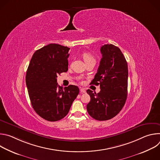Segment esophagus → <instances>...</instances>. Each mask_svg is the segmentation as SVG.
<instances>
[{"mask_svg": "<svg viewBox=\"0 0 160 160\" xmlns=\"http://www.w3.org/2000/svg\"><path fill=\"white\" fill-rule=\"evenodd\" d=\"M80 92H82V93H85L86 92V90H85V89L84 88H80Z\"/></svg>", "mask_w": 160, "mask_h": 160, "instance_id": "obj_1", "label": "esophagus"}]
</instances>
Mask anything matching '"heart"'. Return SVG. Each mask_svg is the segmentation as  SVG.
Listing matches in <instances>:
<instances>
[{
  "label": "heart",
  "mask_w": 160,
  "mask_h": 160,
  "mask_svg": "<svg viewBox=\"0 0 160 160\" xmlns=\"http://www.w3.org/2000/svg\"><path fill=\"white\" fill-rule=\"evenodd\" d=\"M82 58H83L85 62H86L87 61H96L95 58L92 54H90L89 52H83L82 54Z\"/></svg>",
  "instance_id": "heart-1"
}]
</instances>
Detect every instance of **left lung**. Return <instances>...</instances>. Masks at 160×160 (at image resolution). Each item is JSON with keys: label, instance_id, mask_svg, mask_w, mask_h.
<instances>
[{"label": "left lung", "instance_id": "8db88e82", "mask_svg": "<svg viewBox=\"0 0 160 160\" xmlns=\"http://www.w3.org/2000/svg\"><path fill=\"white\" fill-rule=\"evenodd\" d=\"M102 58L98 72L90 84L100 85L96 94L88 89L90 101L87 105L89 115L99 121L115 117L123 108L127 98L128 65L121 50L112 44L101 48Z\"/></svg>", "mask_w": 160, "mask_h": 160}]
</instances>
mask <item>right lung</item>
Instances as JSON below:
<instances>
[{"label": "right lung", "instance_id": "add662e5", "mask_svg": "<svg viewBox=\"0 0 160 160\" xmlns=\"http://www.w3.org/2000/svg\"><path fill=\"white\" fill-rule=\"evenodd\" d=\"M70 49L50 43L36 51L26 74V84L32 106L38 115L49 122L65 117L79 93L76 85H58L57 77L68 69Z\"/></svg>", "mask_w": 160, "mask_h": 160}]
</instances>
